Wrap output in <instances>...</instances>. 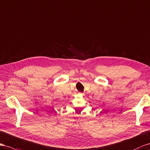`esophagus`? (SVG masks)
<instances>
[{
    "instance_id": "34e87169",
    "label": "esophagus",
    "mask_w": 150,
    "mask_h": 150,
    "mask_svg": "<svg viewBox=\"0 0 150 150\" xmlns=\"http://www.w3.org/2000/svg\"><path fill=\"white\" fill-rule=\"evenodd\" d=\"M78 94H81V93H78Z\"/></svg>"
}]
</instances>
